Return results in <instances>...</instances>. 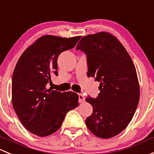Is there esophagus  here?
Returning a JSON list of instances; mask_svg holds the SVG:
<instances>
[{
    "label": "esophagus",
    "mask_w": 154,
    "mask_h": 154,
    "mask_svg": "<svg viewBox=\"0 0 154 154\" xmlns=\"http://www.w3.org/2000/svg\"><path fill=\"white\" fill-rule=\"evenodd\" d=\"M78 97H79V102H80V103H83V102H85V97H84L82 94H79Z\"/></svg>",
    "instance_id": "34e87169"
}]
</instances>
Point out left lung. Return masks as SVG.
<instances>
[{"label": "left lung", "instance_id": "left-lung-1", "mask_svg": "<svg viewBox=\"0 0 154 154\" xmlns=\"http://www.w3.org/2000/svg\"><path fill=\"white\" fill-rule=\"evenodd\" d=\"M76 48L86 54L88 77L100 82L97 97L85 99L93 107L86 126L100 138L115 137L131 122L140 100L134 63L122 43L108 32L82 37Z\"/></svg>", "mask_w": 154, "mask_h": 154}]
</instances>
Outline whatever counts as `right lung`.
Returning a JSON list of instances; mask_svg holds the SVG:
<instances>
[{
	"mask_svg": "<svg viewBox=\"0 0 154 154\" xmlns=\"http://www.w3.org/2000/svg\"><path fill=\"white\" fill-rule=\"evenodd\" d=\"M81 37H41L25 50L14 68L12 80V106L23 125L38 137L60 128L68 111L79 106L78 95L48 88L51 75L57 74L60 53L74 48Z\"/></svg>",
	"mask_w": 154,
	"mask_h": 154,
	"instance_id": "1",
	"label": "right lung"
}]
</instances>
